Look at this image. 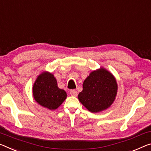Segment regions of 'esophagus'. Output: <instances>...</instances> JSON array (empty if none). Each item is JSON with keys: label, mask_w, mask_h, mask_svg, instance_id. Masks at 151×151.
Listing matches in <instances>:
<instances>
[{"label": "esophagus", "mask_w": 151, "mask_h": 151, "mask_svg": "<svg viewBox=\"0 0 151 151\" xmlns=\"http://www.w3.org/2000/svg\"><path fill=\"white\" fill-rule=\"evenodd\" d=\"M70 94L72 96H76L77 95V91L76 90H71L70 91Z\"/></svg>", "instance_id": "34e87169"}]
</instances>
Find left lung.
Listing matches in <instances>:
<instances>
[{
	"mask_svg": "<svg viewBox=\"0 0 151 151\" xmlns=\"http://www.w3.org/2000/svg\"><path fill=\"white\" fill-rule=\"evenodd\" d=\"M118 85L114 76L106 69L93 71L85 80L78 98L91 112H99L109 107L117 94Z\"/></svg>",
	"mask_w": 151,
	"mask_h": 151,
	"instance_id": "left-lung-1",
	"label": "left lung"
}]
</instances>
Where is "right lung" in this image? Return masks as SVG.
<instances>
[{
	"instance_id": "obj_1",
	"label": "right lung",
	"mask_w": 151,
	"mask_h": 151,
	"mask_svg": "<svg viewBox=\"0 0 151 151\" xmlns=\"http://www.w3.org/2000/svg\"><path fill=\"white\" fill-rule=\"evenodd\" d=\"M33 97L38 104L49 109H56L63 104L66 93L58 87L56 78L49 73H43L33 85Z\"/></svg>"
}]
</instances>
